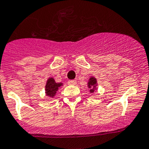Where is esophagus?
<instances>
[{
    "label": "esophagus",
    "mask_w": 149,
    "mask_h": 149,
    "mask_svg": "<svg viewBox=\"0 0 149 149\" xmlns=\"http://www.w3.org/2000/svg\"><path fill=\"white\" fill-rule=\"evenodd\" d=\"M69 85H75L76 84V81L75 80H69L68 82Z\"/></svg>",
    "instance_id": "esophagus-1"
}]
</instances>
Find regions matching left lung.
I'll return each mask as SVG.
<instances>
[{
	"label": "left lung",
	"mask_w": 149,
	"mask_h": 149,
	"mask_svg": "<svg viewBox=\"0 0 149 149\" xmlns=\"http://www.w3.org/2000/svg\"><path fill=\"white\" fill-rule=\"evenodd\" d=\"M97 79L94 76H91L87 82L88 89H89L90 93H94L95 90H97Z\"/></svg>",
	"instance_id": "1"
}]
</instances>
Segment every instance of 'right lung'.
Returning <instances> with one entry per match:
<instances>
[{
    "label": "right lung",
    "instance_id": "obj_1",
    "mask_svg": "<svg viewBox=\"0 0 149 149\" xmlns=\"http://www.w3.org/2000/svg\"><path fill=\"white\" fill-rule=\"evenodd\" d=\"M62 86H63V83H57L52 77H49L47 79L45 85L46 95L50 98H54L58 89Z\"/></svg>",
    "mask_w": 149,
    "mask_h": 149
}]
</instances>
